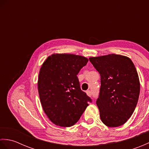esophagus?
<instances>
[{"instance_id": "34e87169", "label": "esophagus", "mask_w": 149, "mask_h": 149, "mask_svg": "<svg viewBox=\"0 0 149 149\" xmlns=\"http://www.w3.org/2000/svg\"><path fill=\"white\" fill-rule=\"evenodd\" d=\"M86 94L88 95V96L91 97V95H92V93H91V91L88 90V91H86Z\"/></svg>"}]
</instances>
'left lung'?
Instances as JSON below:
<instances>
[{"label": "left lung", "mask_w": 149, "mask_h": 149, "mask_svg": "<svg viewBox=\"0 0 149 149\" xmlns=\"http://www.w3.org/2000/svg\"><path fill=\"white\" fill-rule=\"evenodd\" d=\"M89 60L100 75L96 103L101 121L107 127H119L131 116L138 102L140 83L136 69L128 57L115 54Z\"/></svg>", "instance_id": "8db88e82"}]
</instances>
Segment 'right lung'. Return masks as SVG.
Instances as JSON below:
<instances>
[{
  "label": "right lung",
  "instance_id": "add662e5",
  "mask_svg": "<svg viewBox=\"0 0 149 149\" xmlns=\"http://www.w3.org/2000/svg\"><path fill=\"white\" fill-rule=\"evenodd\" d=\"M88 58L72 54H54L40 70L38 89L44 112L53 123L74 125L91 102L81 90L77 75Z\"/></svg>",
  "mask_w": 149,
  "mask_h": 149
}]
</instances>
